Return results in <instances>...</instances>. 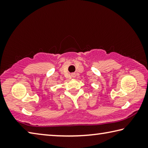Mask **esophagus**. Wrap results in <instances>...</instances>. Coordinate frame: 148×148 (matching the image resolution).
Masks as SVG:
<instances>
[{
  "label": "esophagus",
  "instance_id": "1",
  "mask_svg": "<svg viewBox=\"0 0 148 148\" xmlns=\"http://www.w3.org/2000/svg\"><path fill=\"white\" fill-rule=\"evenodd\" d=\"M71 76L72 77H76V74H75V73H72L71 74Z\"/></svg>",
  "mask_w": 148,
  "mask_h": 148
}]
</instances>
